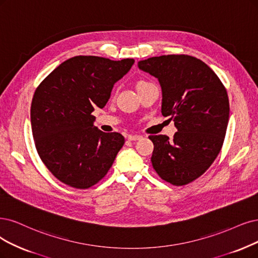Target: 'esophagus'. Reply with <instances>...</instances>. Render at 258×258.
I'll return each mask as SVG.
<instances>
[{"label": "esophagus", "instance_id": "esophagus-1", "mask_svg": "<svg viewBox=\"0 0 258 258\" xmlns=\"http://www.w3.org/2000/svg\"><path fill=\"white\" fill-rule=\"evenodd\" d=\"M141 138H142V136H140V135H128L127 136V139L131 140V141H137Z\"/></svg>", "mask_w": 258, "mask_h": 258}]
</instances>
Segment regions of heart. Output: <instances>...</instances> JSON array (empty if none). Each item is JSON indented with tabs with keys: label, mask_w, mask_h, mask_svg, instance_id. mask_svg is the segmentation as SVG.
Listing matches in <instances>:
<instances>
[{
	"label": "heart",
	"mask_w": 258,
	"mask_h": 258,
	"mask_svg": "<svg viewBox=\"0 0 258 258\" xmlns=\"http://www.w3.org/2000/svg\"><path fill=\"white\" fill-rule=\"evenodd\" d=\"M142 83H145V82H139V83H138V85H139V84H142Z\"/></svg>",
	"instance_id": "1"
}]
</instances>
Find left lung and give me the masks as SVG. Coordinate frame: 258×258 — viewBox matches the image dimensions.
Masks as SVG:
<instances>
[{"label": "left lung", "mask_w": 258, "mask_h": 258, "mask_svg": "<svg viewBox=\"0 0 258 258\" xmlns=\"http://www.w3.org/2000/svg\"><path fill=\"white\" fill-rule=\"evenodd\" d=\"M161 87V113L174 121L173 139L150 136L151 161L166 182L183 186L201 176L220 152L230 117L226 89L217 74L196 57L163 55L138 62Z\"/></svg>", "instance_id": "left-lung-1"}]
</instances>
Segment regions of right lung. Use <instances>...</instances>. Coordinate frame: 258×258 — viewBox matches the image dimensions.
<instances>
[{"instance_id":"add662e5","label":"right lung","mask_w":258,"mask_h":258,"mask_svg":"<svg viewBox=\"0 0 258 258\" xmlns=\"http://www.w3.org/2000/svg\"><path fill=\"white\" fill-rule=\"evenodd\" d=\"M134 62L133 58L74 56L37 87L31 106L35 146L42 163L63 184L89 188L112 166L124 137L95 127L91 113L106 105L113 85Z\"/></svg>"}]
</instances>
